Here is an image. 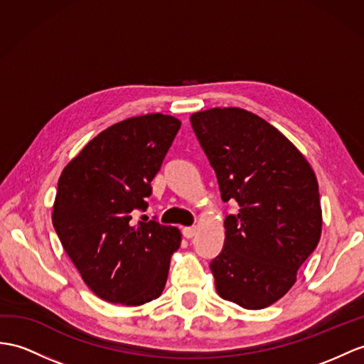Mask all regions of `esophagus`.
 Listing matches in <instances>:
<instances>
[{
  "label": "esophagus",
  "mask_w": 364,
  "mask_h": 364,
  "mask_svg": "<svg viewBox=\"0 0 364 364\" xmlns=\"http://www.w3.org/2000/svg\"><path fill=\"white\" fill-rule=\"evenodd\" d=\"M182 233H183L185 237L190 239V237H193L194 235H196V227H183Z\"/></svg>",
  "instance_id": "1"
}]
</instances>
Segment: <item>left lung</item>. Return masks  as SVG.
Segmentation results:
<instances>
[{
	"mask_svg": "<svg viewBox=\"0 0 364 364\" xmlns=\"http://www.w3.org/2000/svg\"><path fill=\"white\" fill-rule=\"evenodd\" d=\"M191 127L216 173L220 198L237 215L224 220V249L211 261L220 298L264 309L284 296L321 236L312 168L270 123L241 108L194 112Z\"/></svg>",
	"mask_w": 364,
	"mask_h": 364,
	"instance_id": "left-lung-1",
	"label": "left lung"
}]
</instances>
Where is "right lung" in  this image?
Segmentation results:
<instances>
[{
  "mask_svg": "<svg viewBox=\"0 0 364 364\" xmlns=\"http://www.w3.org/2000/svg\"><path fill=\"white\" fill-rule=\"evenodd\" d=\"M181 128L164 114L115 123L94 137L58 179L52 224L65 252L94 294L140 306L162 295L181 232L139 220L151 181Z\"/></svg>",
  "mask_w": 364,
  "mask_h": 364,
  "instance_id": "1",
  "label": "right lung"
}]
</instances>
